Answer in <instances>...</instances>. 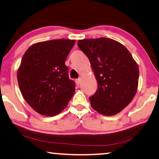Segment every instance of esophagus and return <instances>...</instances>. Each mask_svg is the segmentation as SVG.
<instances>
[{
    "mask_svg": "<svg viewBox=\"0 0 159 159\" xmlns=\"http://www.w3.org/2000/svg\"><path fill=\"white\" fill-rule=\"evenodd\" d=\"M75 82H76V84L77 85H79L80 83V78H79V79H78L75 80Z\"/></svg>",
    "mask_w": 159,
    "mask_h": 159,
    "instance_id": "obj_1",
    "label": "esophagus"
}]
</instances>
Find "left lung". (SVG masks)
<instances>
[{"label": "left lung", "instance_id": "left-lung-1", "mask_svg": "<svg viewBox=\"0 0 159 159\" xmlns=\"http://www.w3.org/2000/svg\"><path fill=\"white\" fill-rule=\"evenodd\" d=\"M79 48L89 58L98 89L89 100L92 108L104 116H113L129 105L136 93L139 66L119 42L111 39L79 40Z\"/></svg>", "mask_w": 159, "mask_h": 159}]
</instances>
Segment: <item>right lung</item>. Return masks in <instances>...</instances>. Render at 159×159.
<instances>
[{
    "mask_svg": "<svg viewBox=\"0 0 159 159\" xmlns=\"http://www.w3.org/2000/svg\"><path fill=\"white\" fill-rule=\"evenodd\" d=\"M75 42L63 39L37 43L23 56L17 73L19 89L40 114H58L74 94L75 83L68 78L65 61Z\"/></svg>",
    "mask_w": 159,
    "mask_h": 159,
    "instance_id": "right-lung-1",
    "label": "right lung"
}]
</instances>
